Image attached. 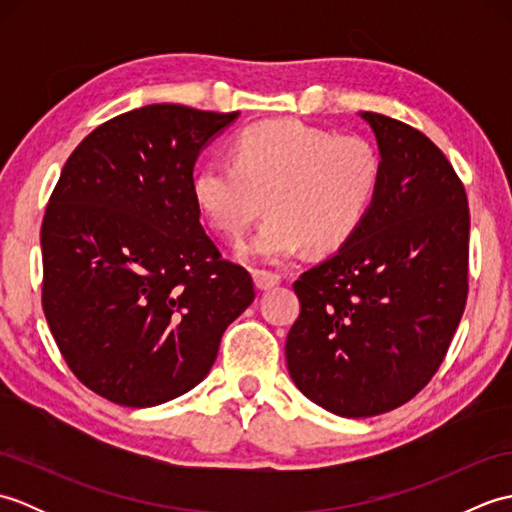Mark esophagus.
Instances as JSON below:
<instances>
[{
  "instance_id": "1",
  "label": "esophagus",
  "mask_w": 512,
  "mask_h": 512,
  "mask_svg": "<svg viewBox=\"0 0 512 512\" xmlns=\"http://www.w3.org/2000/svg\"><path fill=\"white\" fill-rule=\"evenodd\" d=\"M253 281L257 290H270L281 284V277L270 270H253Z\"/></svg>"
}]
</instances>
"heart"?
<instances>
[{"mask_svg":"<svg viewBox=\"0 0 512 512\" xmlns=\"http://www.w3.org/2000/svg\"><path fill=\"white\" fill-rule=\"evenodd\" d=\"M233 160H206L193 173L195 209L215 233L239 237L262 213L255 235L237 246L244 262H284L310 246L332 253L363 226L383 165L363 136H336L301 121H264L233 140Z\"/></svg>","mask_w":512,"mask_h":512,"instance_id":"1","label":"heart"}]
</instances>
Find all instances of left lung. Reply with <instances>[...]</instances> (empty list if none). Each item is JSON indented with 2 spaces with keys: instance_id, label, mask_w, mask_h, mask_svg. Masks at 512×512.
Here are the masks:
<instances>
[{
  "instance_id": "obj_1",
  "label": "left lung",
  "mask_w": 512,
  "mask_h": 512,
  "mask_svg": "<svg viewBox=\"0 0 512 512\" xmlns=\"http://www.w3.org/2000/svg\"><path fill=\"white\" fill-rule=\"evenodd\" d=\"M380 187L356 235L295 281L290 378L314 405L369 418L405 405L444 361L469 292V202L418 129L361 112Z\"/></svg>"
}]
</instances>
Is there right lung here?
Segmentation results:
<instances>
[{
  "label": "right lung",
  "mask_w": 512,
  "mask_h": 512,
  "mask_svg": "<svg viewBox=\"0 0 512 512\" xmlns=\"http://www.w3.org/2000/svg\"><path fill=\"white\" fill-rule=\"evenodd\" d=\"M237 116L125 112L81 140L50 195L43 312L74 376L116 405L156 407L202 383L255 299L191 195L195 160Z\"/></svg>",
  "instance_id": "obj_1"
}]
</instances>
